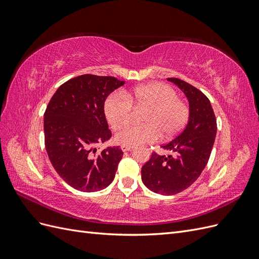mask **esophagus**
<instances>
[{
	"label": "esophagus",
	"instance_id": "34e87169",
	"mask_svg": "<svg viewBox=\"0 0 259 259\" xmlns=\"http://www.w3.org/2000/svg\"><path fill=\"white\" fill-rule=\"evenodd\" d=\"M121 149H122V151L126 152V151H132L133 149H134V147H133V146H126V145H122V146H121Z\"/></svg>",
	"mask_w": 259,
	"mask_h": 259
}]
</instances>
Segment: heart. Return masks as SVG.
Segmentation results:
<instances>
[{"label":"heart","mask_w":259,"mask_h":259,"mask_svg":"<svg viewBox=\"0 0 259 259\" xmlns=\"http://www.w3.org/2000/svg\"><path fill=\"white\" fill-rule=\"evenodd\" d=\"M148 106L144 114V124H132L115 135L121 145L136 146L154 142L161 136L171 138L184 130L189 119V109L178 99L177 93L163 83L139 86L124 94L116 93L109 96L105 103V115L114 130L130 123L133 106Z\"/></svg>","instance_id":"1"}]
</instances>
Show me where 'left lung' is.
I'll return each instance as SVG.
<instances>
[{
    "mask_svg": "<svg viewBox=\"0 0 259 259\" xmlns=\"http://www.w3.org/2000/svg\"><path fill=\"white\" fill-rule=\"evenodd\" d=\"M184 92L189 103V119L185 130L162 148L169 155L152 153L142 168L144 185L155 193L173 195L190 187L199 178L213 149L217 124L208 98L191 84L169 77Z\"/></svg>",
    "mask_w": 259,
    "mask_h": 259,
    "instance_id": "left-lung-1",
    "label": "left lung"
}]
</instances>
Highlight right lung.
<instances>
[{
  "label": "right lung",
  "instance_id": "obj_1",
  "mask_svg": "<svg viewBox=\"0 0 259 259\" xmlns=\"http://www.w3.org/2000/svg\"><path fill=\"white\" fill-rule=\"evenodd\" d=\"M124 83L113 76H76L58 88L46 108V152L57 174L76 190L95 192L113 182L123 152L119 146L97 152L96 145L111 138L105 101Z\"/></svg>",
  "mask_w": 259,
  "mask_h": 259
}]
</instances>
